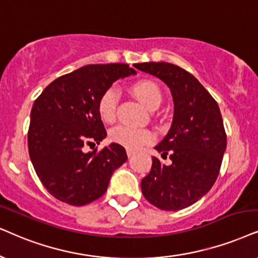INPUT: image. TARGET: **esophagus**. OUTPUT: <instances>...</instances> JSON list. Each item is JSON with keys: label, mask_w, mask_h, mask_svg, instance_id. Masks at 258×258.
Wrapping results in <instances>:
<instances>
[{"label": "esophagus", "mask_w": 258, "mask_h": 258, "mask_svg": "<svg viewBox=\"0 0 258 258\" xmlns=\"http://www.w3.org/2000/svg\"><path fill=\"white\" fill-rule=\"evenodd\" d=\"M127 156H128V158H132L135 156V152L131 151V150H127Z\"/></svg>", "instance_id": "obj_1"}]
</instances>
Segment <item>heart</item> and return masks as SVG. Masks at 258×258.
<instances>
[{"mask_svg": "<svg viewBox=\"0 0 258 258\" xmlns=\"http://www.w3.org/2000/svg\"><path fill=\"white\" fill-rule=\"evenodd\" d=\"M131 89L137 99L150 110L161 105L162 93L157 84L152 81H138L133 84ZM116 105H118V90L115 88H109L101 95L97 102L100 118L105 122H112L115 119ZM109 138L115 144L121 145L131 151H136L151 142L153 135L148 128L121 125L114 127L109 133Z\"/></svg>", "mask_w": 258, "mask_h": 258, "instance_id": "heart-1", "label": "heart"}]
</instances>
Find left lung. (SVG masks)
Wrapping results in <instances>:
<instances>
[{
	"label": "left lung",
	"mask_w": 258,
	"mask_h": 258,
	"mask_svg": "<svg viewBox=\"0 0 258 258\" xmlns=\"http://www.w3.org/2000/svg\"><path fill=\"white\" fill-rule=\"evenodd\" d=\"M159 78L170 89L174 116L170 128L155 146L165 165L152 158V167L142 180V191L153 206L178 211L197 202L212 188L219 174L226 133L216 100L193 75L165 61L135 64Z\"/></svg>",
	"instance_id": "left-lung-1"
}]
</instances>
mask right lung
<instances>
[{
  "mask_svg": "<svg viewBox=\"0 0 258 258\" xmlns=\"http://www.w3.org/2000/svg\"><path fill=\"white\" fill-rule=\"evenodd\" d=\"M127 64H91L58 77L34 101L28 151L39 180L58 200L83 206L106 193L126 150L112 143L100 152L107 132L97 110L99 99L119 78L136 75Z\"/></svg>",
  "mask_w": 258,
  "mask_h": 258,
  "instance_id": "right-lung-1",
  "label": "right lung"
}]
</instances>
